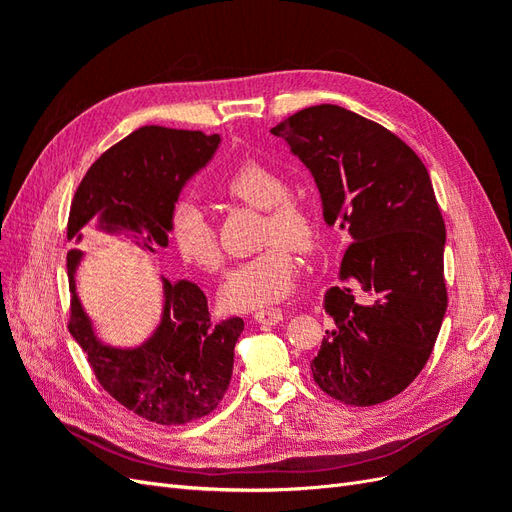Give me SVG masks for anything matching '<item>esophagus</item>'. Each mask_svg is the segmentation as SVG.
<instances>
[{
  "instance_id": "1",
  "label": "esophagus",
  "mask_w": 512,
  "mask_h": 512,
  "mask_svg": "<svg viewBox=\"0 0 512 512\" xmlns=\"http://www.w3.org/2000/svg\"><path fill=\"white\" fill-rule=\"evenodd\" d=\"M254 320L258 324H277V322L282 320V312H280V309H275V307L260 309V312L254 314Z\"/></svg>"
}]
</instances>
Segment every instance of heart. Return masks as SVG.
Here are the masks:
<instances>
[{
	"label": "heart",
	"instance_id": "b5f03b06",
	"mask_svg": "<svg viewBox=\"0 0 512 512\" xmlns=\"http://www.w3.org/2000/svg\"><path fill=\"white\" fill-rule=\"evenodd\" d=\"M220 192L254 209H265L258 243L265 247L232 269L220 288V303L228 312H250L282 301L292 288L294 256L316 250L320 222L305 198L290 194V183L262 162H243L224 177ZM173 243L179 258L203 273H218L224 256L215 228L194 205H181L173 220Z\"/></svg>",
	"mask_w": 512,
	"mask_h": 512
}]
</instances>
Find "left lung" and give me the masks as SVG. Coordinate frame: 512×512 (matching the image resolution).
Wrapping results in <instances>:
<instances>
[{
	"mask_svg": "<svg viewBox=\"0 0 512 512\" xmlns=\"http://www.w3.org/2000/svg\"><path fill=\"white\" fill-rule=\"evenodd\" d=\"M309 168L322 215L350 239L339 284L324 292L335 327L312 374L346 406H376L421 374L448 305L446 228L425 164L380 123L335 104L271 130Z\"/></svg>",
	"mask_w": 512,
	"mask_h": 512,
	"instance_id": "obj_1",
	"label": "left lung"
}]
</instances>
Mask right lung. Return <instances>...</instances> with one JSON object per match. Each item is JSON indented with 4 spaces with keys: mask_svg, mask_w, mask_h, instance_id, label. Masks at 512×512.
<instances>
[{
    "mask_svg": "<svg viewBox=\"0 0 512 512\" xmlns=\"http://www.w3.org/2000/svg\"><path fill=\"white\" fill-rule=\"evenodd\" d=\"M220 145L218 134L145 126L123 138L91 164L72 198L68 241L98 218L106 232H134L147 252L168 245L175 203L196 170ZM148 237H142V230ZM81 250L68 252V329L87 354L102 389L123 408L158 425H185L211 414L222 401L235 363L241 318L211 322L205 292L196 284L164 282L162 322L138 348L102 344L76 297L74 271Z\"/></svg>",
    "mask_w": 512,
    "mask_h": 512,
    "instance_id": "add662e5",
    "label": "right lung"
}]
</instances>
